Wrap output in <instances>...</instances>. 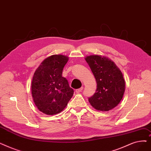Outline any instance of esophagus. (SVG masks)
Returning a JSON list of instances; mask_svg holds the SVG:
<instances>
[{
  "label": "esophagus",
  "instance_id": "34e87169",
  "mask_svg": "<svg viewBox=\"0 0 151 151\" xmlns=\"http://www.w3.org/2000/svg\"><path fill=\"white\" fill-rule=\"evenodd\" d=\"M83 89V87H81V88H79V89H76V93H80L81 91H82V90Z\"/></svg>",
  "mask_w": 151,
  "mask_h": 151
}]
</instances>
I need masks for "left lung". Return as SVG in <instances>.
<instances>
[{"mask_svg":"<svg viewBox=\"0 0 151 151\" xmlns=\"http://www.w3.org/2000/svg\"><path fill=\"white\" fill-rule=\"evenodd\" d=\"M85 60L97 82L95 94L89 102L96 110L107 112L118 106L122 99L125 81L120 68L109 58L101 55H91Z\"/></svg>","mask_w":151,"mask_h":151,"instance_id":"obj_1","label":"left lung"}]
</instances>
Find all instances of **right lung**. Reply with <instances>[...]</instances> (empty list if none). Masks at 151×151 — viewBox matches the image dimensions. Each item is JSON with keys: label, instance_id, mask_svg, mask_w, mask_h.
<instances>
[{"label": "right lung", "instance_id": "right-lung-1", "mask_svg": "<svg viewBox=\"0 0 151 151\" xmlns=\"http://www.w3.org/2000/svg\"><path fill=\"white\" fill-rule=\"evenodd\" d=\"M68 56L55 54L44 59L36 70L31 83V94L41 112L53 115L66 107L73 95L66 78L62 76Z\"/></svg>", "mask_w": 151, "mask_h": 151}]
</instances>
